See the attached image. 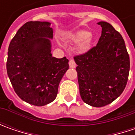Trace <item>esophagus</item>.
I'll use <instances>...</instances> for the list:
<instances>
[{
    "label": "esophagus",
    "instance_id": "obj_1",
    "mask_svg": "<svg viewBox=\"0 0 135 135\" xmlns=\"http://www.w3.org/2000/svg\"><path fill=\"white\" fill-rule=\"evenodd\" d=\"M69 66H70V68H76V65L74 60L70 59V61H69Z\"/></svg>",
    "mask_w": 135,
    "mask_h": 135
}]
</instances>
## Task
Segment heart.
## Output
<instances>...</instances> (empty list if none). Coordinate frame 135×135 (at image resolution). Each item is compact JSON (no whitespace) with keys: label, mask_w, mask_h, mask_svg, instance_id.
Masks as SVG:
<instances>
[{"label":"heart","mask_w":135,"mask_h":135,"mask_svg":"<svg viewBox=\"0 0 135 135\" xmlns=\"http://www.w3.org/2000/svg\"><path fill=\"white\" fill-rule=\"evenodd\" d=\"M90 32L81 30L79 31H76L75 34H74L70 37V41L74 44H80V50L84 52L88 49V43H89V38L90 37ZM84 43H83L82 42Z\"/></svg>","instance_id":"obj_1"}]
</instances>
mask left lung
<instances>
[{
    "label": "left lung",
    "mask_w": 135,
    "mask_h": 135,
    "mask_svg": "<svg viewBox=\"0 0 135 135\" xmlns=\"http://www.w3.org/2000/svg\"><path fill=\"white\" fill-rule=\"evenodd\" d=\"M98 24L102 31L97 45L74 59L81 98L89 105L101 107L112 103L124 91L130 60L122 35L106 22Z\"/></svg>",
    "instance_id": "left-lung-1"
}]
</instances>
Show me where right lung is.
I'll list each match as a JSON object with an SVG mask.
<instances>
[{
    "instance_id": "add662e5",
    "label": "right lung",
    "mask_w": 135,
    "mask_h": 135,
    "mask_svg": "<svg viewBox=\"0 0 135 135\" xmlns=\"http://www.w3.org/2000/svg\"><path fill=\"white\" fill-rule=\"evenodd\" d=\"M48 22H28L18 29L8 48L7 71L17 95L34 106L52 102L68 59L52 56L53 31Z\"/></svg>"
}]
</instances>
